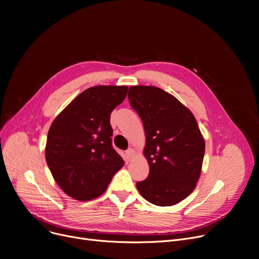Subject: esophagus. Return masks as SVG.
<instances>
[{
  "label": "esophagus",
  "instance_id": "obj_1",
  "mask_svg": "<svg viewBox=\"0 0 259 259\" xmlns=\"http://www.w3.org/2000/svg\"><path fill=\"white\" fill-rule=\"evenodd\" d=\"M134 154H135V151L133 150V149H128V150L126 151V156H127V158L128 159H131L133 156H134Z\"/></svg>",
  "mask_w": 259,
  "mask_h": 259
}]
</instances>
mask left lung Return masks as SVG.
Segmentation results:
<instances>
[{
	"label": "left lung",
	"mask_w": 259,
	"mask_h": 259,
	"mask_svg": "<svg viewBox=\"0 0 259 259\" xmlns=\"http://www.w3.org/2000/svg\"><path fill=\"white\" fill-rule=\"evenodd\" d=\"M128 98L143 121L144 155L150 168L137 188L153 205H176L192 193L200 175L205 140L197 121L187 107L160 88L131 86Z\"/></svg>",
	"instance_id": "left-lung-1"
}]
</instances>
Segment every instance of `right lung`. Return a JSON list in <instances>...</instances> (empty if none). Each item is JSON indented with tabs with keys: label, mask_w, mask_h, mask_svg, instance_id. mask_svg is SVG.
<instances>
[{
	"label": "right lung",
	"mask_w": 259,
	"mask_h": 259,
	"mask_svg": "<svg viewBox=\"0 0 259 259\" xmlns=\"http://www.w3.org/2000/svg\"><path fill=\"white\" fill-rule=\"evenodd\" d=\"M127 86L86 89L54 118L45 156L54 181L70 197L102 195L124 160L112 147L110 115L125 100Z\"/></svg>",
	"instance_id": "add662e5"
}]
</instances>
